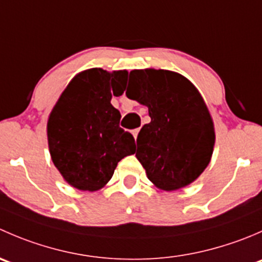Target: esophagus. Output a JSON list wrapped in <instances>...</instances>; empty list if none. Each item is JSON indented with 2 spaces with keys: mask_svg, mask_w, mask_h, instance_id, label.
<instances>
[{
  "mask_svg": "<svg viewBox=\"0 0 262 262\" xmlns=\"http://www.w3.org/2000/svg\"><path fill=\"white\" fill-rule=\"evenodd\" d=\"M138 133H139V129H134V130H132V134H133V137L136 141H137V137H138Z\"/></svg>",
  "mask_w": 262,
  "mask_h": 262,
  "instance_id": "esophagus-1",
  "label": "esophagus"
}]
</instances>
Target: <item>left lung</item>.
<instances>
[{
    "instance_id": "8db88e82",
    "label": "left lung",
    "mask_w": 262,
    "mask_h": 262,
    "mask_svg": "<svg viewBox=\"0 0 262 262\" xmlns=\"http://www.w3.org/2000/svg\"><path fill=\"white\" fill-rule=\"evenodd\" d=\"M125 94L150 116L136 153L148 180L165 191L192 184L209 165L215 143L212 115L196 87L178 72L146 68L130 71Z\"/></svg>"
}]
</instances>
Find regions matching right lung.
<instances>
[{
    "mask_svg": "<svg viewBox=\"0 0 262 262\" xmlns=\"http://www.w3.org/2000/svg\"><path fill=\"white\" fill-rule=\"evenodd\" d=\"M128 71L90 68L77 73L62 92L47 123L53 163L63 180L82 191L102 189L118 162L136 152L133 136L119 126L112 97L125 90Z\"/></svg>",
    "mask_w": 262,
    "mask_h": 262,
    "instance_id": "right-lung-1",
    "label": "right lung"
}]
</instances>
